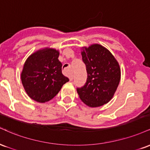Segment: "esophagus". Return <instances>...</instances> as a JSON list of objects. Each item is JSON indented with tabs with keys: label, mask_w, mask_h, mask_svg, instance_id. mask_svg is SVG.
Segmentation results:
<instances>
[{
	"label": "esophagus",
	"mask_w": 150,
	"mask_h": 150,
	"mask_svg": "<svg viewBox=\"0 0 150 150\" xmlns=\"http://www.w3.org/2000/svg\"><path fill=\"white\" fill-rule=\"evenodd\" d=\"M73 77H74V75H73V72H70V73H69V79L70 81H72L73 80Z\"/></svg>",
	"instance_id": "obj_1"
}]
</instances>
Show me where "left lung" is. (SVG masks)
Instances as JSON below:
<instances>
[{
  "label": "left lung",
  "instance_id": "left-lung-1",
  "mask_svg": "<svg viewBox=\"0 0 150 150\" xmlns=\"http://www.w3.org/2000/svg\"><path fill=\"white\" fill-rule=\"evenodd\" d=\"M82 61L86 65L87 82L77 88L80 99L89 107L103 106L112 99L120 80V69L116 58L99 44L83 47Z\"/></svg>",
  "mask_w": 150,
  "mask_h": 150
}]
</instances>
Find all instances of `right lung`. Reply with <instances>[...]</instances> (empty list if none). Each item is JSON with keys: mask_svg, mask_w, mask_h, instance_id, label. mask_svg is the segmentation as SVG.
Returning <instances> with one entry per match:
<instances>
[{"mask_svg": "<svg viewBox=\"0 0 150 150\" xmlns=\"http://www.w3.org/2000/svg\"><path fill=\"white\" fill-rule=\"evenodd\" d=\"M59 51L54 49L39 50L26 60L21 73L25 90L33 100L44 103L52 99L69 79L62 73Z\"/></svg>", "mask_w": 150, "mask_h": 150, "instance_id": "1", "label": "right lung"}]
</instances>
